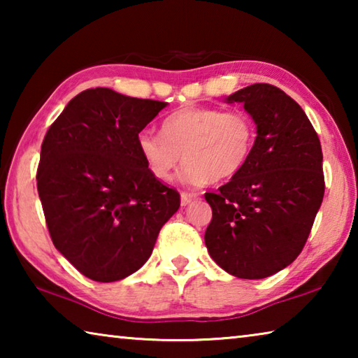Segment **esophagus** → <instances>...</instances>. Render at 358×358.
I'll return each instance as SVG.
<instances>
[{"label":"esophagus","mask_w":358,"mask_h":358,"mask_svg":"<svg viewBox=\"0 0 358 358\" xmlns=\"http://www.w3.org/2000/svg\"><path fill=\"white\" fill-rule=\"evenodd\" d=\"M199 194L196 192H181V205L186 207V205H189L194 199H197Z\"/></svg>","instance_id":"34e87169"}]
</instances>
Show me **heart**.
I'll return each instance as SVG.
<instances>
[{"label": "heart", "instance_id": "1", "mask_svg": "<svg viewBox=\"0 0 358 358\" xmlns=\"http://www.w3.org/2000/svg\"><path fill=\"white\" fill-rule=\"evenodd\" d=\"M256 143V124L243 112L213 107H183L162 120L161 136L150 131L136 137L137 153L151 177L172 178L183 153L180 180L189 186L224 181L238 175Z\"/></svg>", "mask_w": 358, "mask_h": 358}]
</instances>
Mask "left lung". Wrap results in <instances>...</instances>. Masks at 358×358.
I'll list each match as a JSON object with an SVG mask.
<instances>
[{"instance_id":"obj_1","label":"left lung","mask_w":358,"mask_h":358,"mask_svg":"<svg viewBox=\"0 0 358 358\" xmlns=\"http://www.w3.org/2000/svg\"><path fill=\"white\" fill-rule=\"evenodd\" d=\"M257 128L248 164L217 192L205 230L211 259L227 273L262 280L286 268L310 237L325 191L322 148L311 121L282 90L254 83L230 94Z\"/></svg>"}]
</instances>
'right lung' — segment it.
Returning <instances> with one entry per match:
<instances>
[{
  "label": "right lung",
  "mask_w": 358,
  "mask_h": 358,
  "mask_svg": "<svg viewBox=\"0 0 358 358\" xmlns=\"http://www.w3.org/2000/svg\"><path fill=\"white\" fill-rule=\"evenodd\" d=\"M167 102L110 88L77 94L41 147L38 192L53 245L90 280L120 281L153 252L180 194L151 177L136 137Z\"/></svg>",
  "instance_id": "1"
}]
</instances>
